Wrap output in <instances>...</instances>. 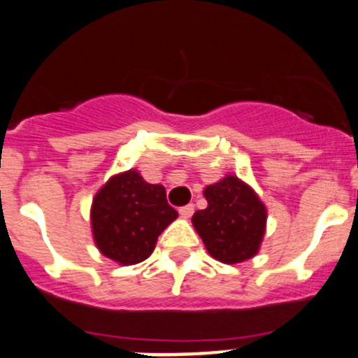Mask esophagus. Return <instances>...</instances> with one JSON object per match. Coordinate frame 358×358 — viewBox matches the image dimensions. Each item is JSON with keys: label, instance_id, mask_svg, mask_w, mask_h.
<instances>
[{"label": "esophagus", "instance_id": "esophagus-1", "mask_svg": "<svg viewBox=\"0 0 358 358\" xmlns=\"http://www.w3.org/2000/svg\"><path fill=\"white\" fill-rule=\"evenodd\" d=\"M193 213H195V206H193V203H188V206H185L179 209V214H181L182 217H189Z\"/></svg>", "mask_w": 358, "mask_h": 358}]
</instances>
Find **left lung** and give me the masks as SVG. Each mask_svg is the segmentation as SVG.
Returning a JSON list of instances; mask_svg holds the SVG:
<instances>
[{"instance_id":"1","label":"left lung","mask_w":358,"mask_h":358,"mask_svg":"<svg viewBox=\"0 0 358 358\" xmlns=\"http://www.w3.org/2000/svg\"><path fill=\"white\" fill-rule=\"evenodd\" d=\"M207 207L192 221L207 251L223 264H239L255 257L265 232V206L253 189L236 176L207 186Z\"/></svg>"}]
</instances>
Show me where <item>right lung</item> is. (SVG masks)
<instances>
[{
  "label": "right lung",
  "mask_w": 358,
  "mask_h": 358,
  "mask_svg": "<svg viewBox=\"0 0 358 358\" xmlns=\"http://www.w3.org/2000/svg\"><path fill=\"white\" fill-rule=\"evenodd\" d=\"M176 217L165 188L145 182L135 170L112 177L96 193L91 209L98 250L122 265L144 262Z\"/></svg>",
  "instance_id": "1"
}]
</instances>
